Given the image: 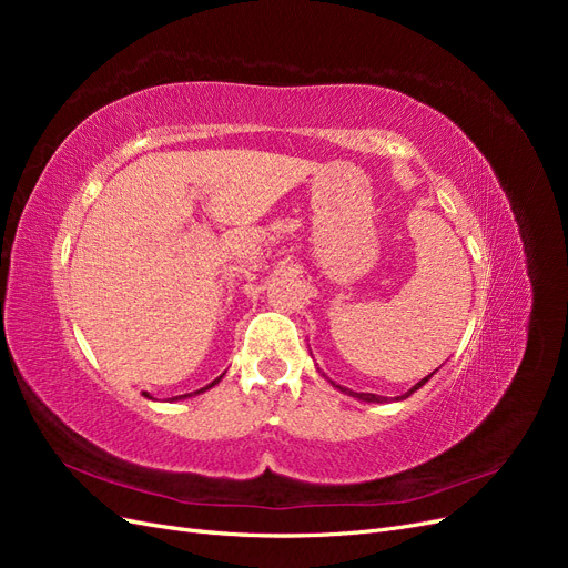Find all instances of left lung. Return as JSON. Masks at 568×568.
<instances>
[{
	"label": "left lung",
	"instance_id": "obj_1",
	"mask_svg": "<svg viewBox=\"0 0 568 568\" xmlns=\"http://www.w3.org/2000/svg\"><path fill=\"white\" fill-rule=\"evenodd\" d=\"M434 374V372H432ZM432 374H428V376H424V379L417 384V386H412L405 395H403V398H407V395H412V393H415L417 388H422L428 379H432ZM336 386V384H334ZM336 388H341V386H336ZM343 393H348V395H353V398H359V400H365V403H384V398H382V395H374V393H355V390H348V388H341Z\"/></svg>",
	"mask_w": 568,
	"mask_h": 568
}]
</instances>
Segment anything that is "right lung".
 Instances as JSON below:
<instances>
[{
	"label": "right lung",
	"instance_id": "right-lung-1",
	"mask_svg": "<svg viewBox=\"0 0 568 568\" xmlns=\"http://www.w3.org/2000/svg\"><path fill=\"white\" fill-rule=\"evenodd\" d=\"M220 379H222V376H217V379H215L213 384H209V386H205V388H201V390H196V393H203V390H209V388H211V386H215V384H217ZM186 395H189V393H186ZM186 395H184V398H186ZM180 398H182V395H180Z\"/></svg>",
	"mask_w": 568,
	"mask_h": 568
}]
</instances>
